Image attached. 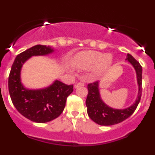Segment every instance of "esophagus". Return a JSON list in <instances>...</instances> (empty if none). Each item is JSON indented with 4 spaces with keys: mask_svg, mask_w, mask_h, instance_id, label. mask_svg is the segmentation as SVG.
<instances>
[{
    "mask_svg": "<svg viewBox=\"0 0 155 155\" xmlns=\"http://www.w3.org/2000/svg\"><path fill=\"white\" fill-rule=\"evenodd\" d=\"M84 84L83 82H78L77 84H75V88H78V87H81V86H84Z\"/></svg>",
    "mask_w": 155,
    "mask_h": 155,
    "instance_id": "obj_1",
    "label": "esophagus"
}]
</instances>
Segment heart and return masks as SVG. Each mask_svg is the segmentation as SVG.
<instances>
[{"label": "heart", "mask_w": 155, "mask_h": 155, "mask_svg": "<svg viewBox=\"0 0 155 155\" xmlns=\"http://www.w3.org/2000/svg\"><path fill=\"white\" fill-rule=\"evenodd\" d=\"M113 58L110 55L94 50L80 52L73 58L72 63L80 69L95 68L97 74H103L110 68Z\"/></svg>", "instance_id": "heart-1"}]
</instances>
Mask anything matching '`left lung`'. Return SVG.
<instances>
[{"label":"left lung","instance_id":"1","mask_svg":"<svg viewBox=\"0 0 155 155\" xmlns=\"http://www.w3.org/2000/svg\"><path fill=\"white\" fill-rule=\"evenodd\" d=\"M126 60H128L135 68L139 84L138 97L135 103H134L131 107L124 110L113 109L108 107L100 98L97 81L89 83L87 85L88 94L86 100L87 113L89 118L99 125L112 126L122 122L133 114L140 102L142 92V67L140 63L129 53H128Z\"/></svg>","mask_w":155,"mask_h":155}]
</instances>
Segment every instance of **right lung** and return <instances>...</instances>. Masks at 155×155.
<instances>
[{
  "instance_id": "right-lung-1",
  "label": "right lung",
  "mask_w": 155,
  "mask_h": 155,
  "mask_svg": "<svg viewBox=\"0 0 155 155\" xmlns=\"http://www.w3.org/2000/svg\"><path fill=\"white\" fill-rule=\"evenodd\" d=\"M49 46L37 45L19 53L15 58L8 76V91L13 105L18 112L29 120L46 123L55 119L62 113L66 99L74 90V85L55 81L48 88L29 90L20 81L22 64L33 55L52 53Z\"/></svg>"
}]
</instances>
